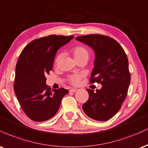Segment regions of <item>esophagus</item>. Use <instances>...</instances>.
Wrapping results in <instances>:
<instances>
[{
  "mask_svg": "<svg viewBox=\"0 0 148 148\" xmlns=\"http://www.w3.org/2000/svg\"><path fill=\"white\" fill-rule=\"evenodd\" d=\"M78 90H79V89H77V88H71V89L69 90V91L72 92H77Z\"/></svg>",
  "mask_w": 148,
  "mask_h": 148,
  "instance_id": "esophagus-1",
  "label": "esophagus"
}]
</instances>
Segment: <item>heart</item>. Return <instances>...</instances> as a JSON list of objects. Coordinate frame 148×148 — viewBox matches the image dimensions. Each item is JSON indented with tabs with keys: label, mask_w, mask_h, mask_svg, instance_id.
Masks as SVG:
<instances>
[{
	"label": "heart",
	"mask_w": 148,
	"mask_h": 148,
	"mask_svg": "<svg viewBox=\"0 0 148 148\" xmlns=\"http://www.w3.org/2000/svg\"><path fill=\"white\" fill-rule=\"evenodd\" d=\"M72 53L73 56H74V58L76 59V60H81V59H86V60H88V58H89L90 56V53L88 51V49L86 47L80 45L74 47L72 49ZM60 55H58L56 58L55 61H54L56 64L60 60ZM82 77L83 74H72V75L69 76V81L70 84L76 86V85L79 84Z\"/></svg>",
	"instance_id": "heart-1"
}]
</instances>
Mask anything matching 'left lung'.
Here are the masks:
<instances>
[{"mask_svg": "<svg viewBox=\"0 0 148 148\" xmlns=\"http://www.w3.org/2000/svg\"><path fill=\"white\" fill-rule=\"evenodd\" d=\"M76 40L94 50L95 67L90 82L102 85L95 92L87 89L89 99L83 104V110L93 120L106 121L118 113L127 95L131 75L127 55L120 44L110 37L96 34Z\"/></svg>", "mask_w": 148, "mask_h": 148, "instance_id": "left-lung-1", "label": "left lung"}]
</instances>
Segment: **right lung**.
Here are the masks:
<instances>
[{"mask_svg": "<svg viewBox=\"0 0 148 148\" xmlns=\"http://www.w3.org/2000/svg\"><path fill=\"white\" fill-rule=\"evenodd\" d=\"M74 36L51 35L30 42L22 51L16 66L14 90L27 116L42 122L56 114L68 90H51L46 76L53 69L57 51Z\"/></svg>", "mask_w": 148, "mask_h": 148, "instance_id": "obj_1", "label": "right lung"}]
</instances>
